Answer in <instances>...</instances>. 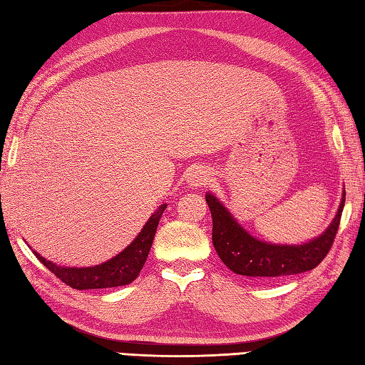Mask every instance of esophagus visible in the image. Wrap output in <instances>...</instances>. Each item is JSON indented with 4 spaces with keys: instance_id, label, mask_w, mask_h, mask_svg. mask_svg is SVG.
<instances>
[{
    "instance_id": "34e87169",
    "label": "esophagus",
    "mask_w": 365,
    "mask_h": 365,
    "mask_svg": "<svg viewBox=\"0 0 365 365\" xmlns=\"http://www.w3.org/2000/svg\"><path fill=\"white\" fill-rule=\"evenodd\" d=\"M210 181V175H208V171L206 170H203V168H200V167H197V168H194L189 173V176H187V182L192 185V187H203V185H206V182Z\"/></svg>"
}]
</instances>
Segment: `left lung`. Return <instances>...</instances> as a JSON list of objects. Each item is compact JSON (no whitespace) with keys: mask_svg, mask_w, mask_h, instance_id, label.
Segmentation results:
<instances>
[{"mask_svg":"<svg viewBox=\"0 0 365 365\" xmlns=\"http://www.w3.org/2000/svg\"><path fill=\"white\" fill-rule=\"evenodd\" d=\"M212 217V245L222 262L233 273L251 278H273L297 274L321 264L332 247L345 206L343 192L339 211L324 233L304 245H273L250 235L229 210L212 194H206Z\"/></svg>","mask_w":365,"mask_h":365,"instance_id":"left-lung-1","label":"left lung"}]
</instances>
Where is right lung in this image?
Masks as SVG:
<instances>
[{
	"mask_svg": "<svg viewBox=\"0 0 365 365\" xmlns=\"http://www.w3.org/2000/svg\"><path fill=\"white\" fill-rule=\"evenodd\" d=\"M165 208H167V205L159 206V210L149 217V221L144 224L133 242L105 264L84 268L60 267L39 256L36 251L33 252L41 260V264H44L55 277L73 287V289H105V287L130 284L138 277L144 262H146L149 250L154 242L157 225H159Z\"/></svg>",
	"mask_w": 365,
	"mask_h": 365,
	"instance_id": "obj_1",
	"label": "right lung"
}]
</instances>
